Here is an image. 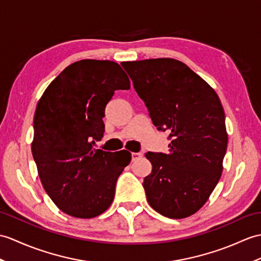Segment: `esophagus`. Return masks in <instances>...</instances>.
Instances as JSON below:
<instances>
[{
  "label": "esophagus",
  "instance_id": "1",
  "mask_svg": "<svg viewBox=\"0 0 261 261\" xmlns=\"http://www.w3.org/2000/svg\"><path fill=\"white\" fill-rule=\"evenodd\" d=\"M141 156H142V153H140V152H132V153H131L132 161H136L137 159L141 158Z\"/></svg>",
  "mask_w": 261,
  "mask_h": 261
}]
</instances>
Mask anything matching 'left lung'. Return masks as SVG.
Masks as SVG:
<instances>
[{"label": "left lung", "mask_w": 261, "mask_h": 261, "mask_svg": "<svg viewBox=\"0 0 261 261\" xmlns=\"http://www.w3.org/2000/svg\"><path fill=\"white\" fill-rule=\"evenodd\" d=\"M153 124L168 131V153L147 152L152 171L144 178L149 204L156 213L182 219L207 202L222 172L228 135L216 91L174 59L123 62Z\"/></svg>", "instance_id": "left-lung-1"}]
</instances>
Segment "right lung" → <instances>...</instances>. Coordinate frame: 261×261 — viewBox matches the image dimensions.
I'll list each match as a JSON object with an SVG mask.
<instances>
[{
  "mask_svg": "<svg viewBox=\"0 0 261 261\" xmlns=\"http://www.w3.org/2000/svg\"><path fill=\"white\" fill-rule=\"evenodd\" d=\"M121 66L108 60L70 64L48 84L34 114L33 159L44 190L64 214L89 219L110 207L131 154L94 149L116 90H129Z\"/></svg>",
  "mask_w": 261,
  "mask_h": 261,
  "instance_id": "right-lung-1",
  "label": "right lung"
}]
</instances>
